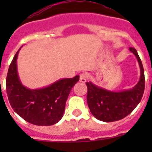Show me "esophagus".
I'll return each instance as SVG.
<instances>
[{"mask_svg": "<svg viewBox=\"0 0 152 152\" xmlns=\"http://www.w3.org/2000/svg\"><path fill=\"white\" fill-rule=\"evenodd\" d=\"M88 79V75L86 73H81L80 75V81L81 83H85Z\"/></svg>", "mask_w": 152, "mask_h": 152, "instance_id": "obj_1", "label": "esophagus"}]
</instances>
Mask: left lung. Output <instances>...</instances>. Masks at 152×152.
Here are the masks:
<instances>
[{
	"label": "left lung",
	"mask_w": 152,
	"mask_h": 152,
	"mask_svg": "<svg viewBox=\"0 0 152 152\" xmlns=\"http://www.w3.org/2000/svg\"><path fill=\"white\" fill-rule=\"evenodd\" d=\"M129 50L137 58L140 67V80L132 89L114 92L99 88L90 81L87 82V101L91 113L103 122H114L123 119L132 112L140 103L145 91V74L142 61L136 49Z\"/></svg>",
	"instance_id": "obj_1"
}]
</instances>
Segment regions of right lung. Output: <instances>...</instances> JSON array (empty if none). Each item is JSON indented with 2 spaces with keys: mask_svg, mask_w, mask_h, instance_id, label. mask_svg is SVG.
<instances>
[{
  "mask_svg": "<svg viewBox=\"0 0 152 152\" xmlns=\"http://www.w3.org/2000/svg\"><path fill=\"white\" fill-rule=\"evenodd\" d=\"M20 49L13 57L7 75V94L10 106L28 123L45 126L56 124L62 117L68 95L79 80V76L61 79L41 89L26 88L21 84L17 73Z\"/></svg>",
  "mask_w": 152,
  "mask_h": 152,
  "instance_id": "add662e5",
  "label": "right lung"
}]
</instances>
